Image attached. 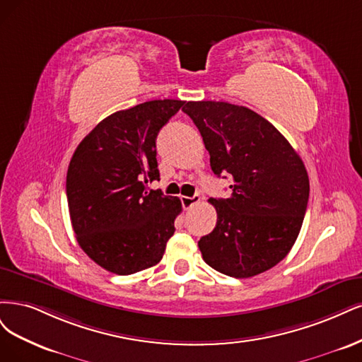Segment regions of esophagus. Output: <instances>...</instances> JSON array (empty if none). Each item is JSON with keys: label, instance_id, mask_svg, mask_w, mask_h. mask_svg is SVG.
Returning <instances> with one entry per match:
<instances>
[{"label": "esophagus", "instance_id": "34e87169", "mask_svg": "<svg viewBox=\"0 0 362 362\" xmlns=\"http://www.w3.org/2000/svg\"><path fill=\"white\" fill-rule=\"evenodd\" d=\"M200 200H202V197L198 195V194H195L192 197H185V195L180 197V202H182L183 209H189V207H192L194 204H197Z\"/></svg>", "mask_w": 362, "mask_h": 362}]
</instances>
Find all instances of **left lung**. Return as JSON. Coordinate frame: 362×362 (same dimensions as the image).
<instances>
[{"label":"left lung","mask_w":362,"mask_h":362,"mask_svg":"<svg viewBox=\"0 0 362 362\" xmlns=\"http://www.w3.org/2000/svg\"><path fill=\"white\" fill-rule=\"evenodd\" d=\"M216 176H231L230 198H211L216 227L198 240L215 271L250 278L281 262L299 235L308 204L304 162L276 127L247 107L186 102Z\"/></svg>","instance_id":"obj_1"}]
</instances>
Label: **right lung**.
<instances>
[{
    "instance_id": "obj_1",
    "label": "right lung",
    "mask_w": 362,
    "mask_h": 362,
    "mask_svg": "<svg viewBox=\"0 0 362 362\" xmlns=\"http://www.w3.org/2000/svg\"><path fill=\"white\" fill-rule=\"evenodd\" d=\"M183 105L148 100L108 115L69 164L66 194L76 240L112 274L131 275L159 263L176 230L179 198L146 186L159 180L156 136Z\"/></svg>"
}]
</instances>
